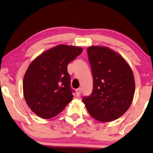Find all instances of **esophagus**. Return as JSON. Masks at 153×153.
I'll use <instances>...</instances> for the list:
<instances>
[{
	"label": "esophagus",
	"instance_id": "34e87169",
	"mask_svg": "<svg viewBox=\"0 0 153 153\" xmlns=\"http://www.w3.org/2000/svg\"><path fill=\"white\" fill-rule=\"evenodd\" d=\"M81 91H82V90H81V88L77 89L76 90V94L77 96H80V95H81Z\"/></svg>",
	"mask_w": 153,
	"mask_h": 153
}]
</instances>
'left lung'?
<instances>
[{"mask_svg": "<svg viewBox=\"0 0 153 153\" xmlns=\"http://www.w3.org/2000/svg\"><path fill=\"white\" fill-rule=\"evenodd\" d=\"M87 51L93 76V91L82 101L95 119L114 121L128 110L133 100V72L126 60L108 47L91 46Z\"/></svg>", "mask_w": 153, "mask_h": 153, "instance_id": "8db88e82", "label": "left lung"}]
</instances>
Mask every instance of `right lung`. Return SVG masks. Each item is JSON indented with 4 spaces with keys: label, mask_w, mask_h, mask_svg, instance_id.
Listing matches in <instances>:
<instances>
[{
    "label": "right lung",
    "mask_w": 153,
    "mask_h": 153,
    "mask_svg": "<svg viewBox=\"0 0 153 153\" xmlns=\"http://www.w3.org/2000/svg\"><path fill=\"white\" fill-rule=\"evenodd\" d=\"M82 51L81 47L60 45L30 64L23 81L24 96L27 106L39 117L53 118L72 100L74 91L67 66Z\"/></svg>",
    "instance_id": "1"
}]
</instances>
